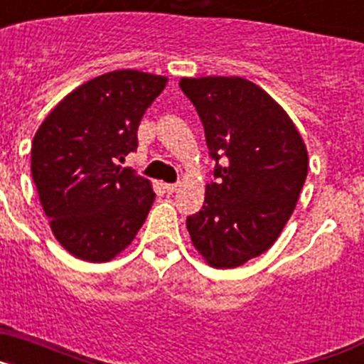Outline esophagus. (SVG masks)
Listing matches in <instances>:
<instances>
[{"label": "esophagus", "mask_w": 364, "mask_h": 364, "mask_svg": "<svg viewBox=\"0 0 364 364\" xmlns=\"http://www.w3.org/2000/svg\"><path fill=\"white\" fill-rule=\"evenodd\" d=\"M178 189V184H166V191L167 193H175Z\"/></svg>", "instance_id": "1"}]
</instances>
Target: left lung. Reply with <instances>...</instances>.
<instances>
[{
    "instance_id": "left-lung-1",
    "label": "left lung",
    "mask_w": 364,
    "mask_h": 364,
    "mask_svg": "<svg viewBox=\"0 0 364 364\" xmlns=\"http://www.w3.org/2000/svg\"><path fill=\"white\" fill-rule=\"evenodd\" d=\"M215 160L202 210L186 224L213 268H237L281 235L308 173L294 122L255 83L239 76L182 78Z\"/></svg>"
}]
</instances>
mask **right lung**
I'll use <instances>...</instances> for the list:
<instances>
[{
    "instance_id": "right-lung-1",
    "label": "right lung",
    "mask_w": 364,
    "mask_h": 364,
    "mask_svg": "<svg viewBox=\"0 0 364 364\" xmlns=\"http://www.w3.org/2000/svg\"><path fill=\"white\" fill-rule=\"evenodd\" d=\"M167 78L112 70L74 89L32 142V180L70 255L105 262L129 246L154 202L149 180L118 162L138 147L144 112Z\"/></svg>"
}]
</instances>
